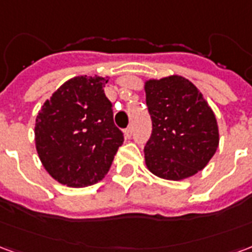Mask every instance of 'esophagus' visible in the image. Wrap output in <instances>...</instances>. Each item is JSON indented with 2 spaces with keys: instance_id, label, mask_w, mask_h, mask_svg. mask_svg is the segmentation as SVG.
Segmentation results:
<instances>
[{
  "instance_id": "obj_1",
  "label": "esophagus",
  "mask_w": 252,
  "mask_h": 252,
  "mask_svg": "<svg viewBox=\"0 0 252 252\" xmlns=\"http://www.w3.org/2000/svg\"><path fill=\"white\" fill-rule=\"evenodd\" d=\"M124 133H126V137H131V136H132V133H133V126H128V128H126V132H124Z\"/></svg>"
}]
</instances>
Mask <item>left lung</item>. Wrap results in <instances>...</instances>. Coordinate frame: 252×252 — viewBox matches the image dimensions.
<instances>
[{
    "label": "left lung",
    "instance_id": "8db88e82",
    "mask_svg": "<svg viewBox=\"0 0 252 252\" xmlns=\"http://www.w3.org/2000/svg\"><path fill=\"white\" fill-rule=\"evenodd\" d=\"M153 131L144 147L146 164L160 178L178 181L206 166L219 146L216 117L186 78L173 75L146 82Z\"/></svg>",
    "mask_w": 252,
    "mask_h": 252
}]
</instances>
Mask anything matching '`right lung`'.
Listing matches in <instances>:
<instances>
[{"label":"right lung","instance_id":"add662e5","mask_svg":"<svg viewBox=\"0 0 252 252\" xmlns=\"http://www.w3.org/2000/svg\"><path fill=\"white\" fill-rule=\"evenodd\" d=\"M108 79L75 77L63 83L36 117L35 142L41 163L63 185L81 188L109 171L124 142L105 95Z\"/></svg>","mask_w":252,"mask_h":252}]
</instances>
